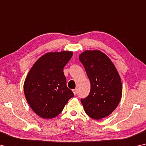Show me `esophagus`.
I'll use <instances>...</instances> for the list:
<instances>
[{"label": "esophagus", "mask_w": 146, "mask_h": 146, "mask_svg": "<svg viewBox=\"0 0 146 146\" xmlns=\"http://www.w3.org/2000/svg\"><path fill=\"white\" fill-rule=\"evenodd\" d=\"M72 91H73L74 94L75 95H76V94H77V89H73Z\"/></svg>", "instance_id": "1"}]
</instances>
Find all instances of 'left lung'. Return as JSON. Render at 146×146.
I'll use <instances>...</instances> for the list:
<instances>
[{"mask_svg": "<svg viewBox=\"0 0 146 146\" xmlns=\"http://www.w3.org/2000/svg\"><path fill=\"white\" fill-rule=\"evenodd\" d=\"M79 59L91 83L89 95L81 99L84 110L94 119L106 117L121 100L120 76L110 58L101 51H86L80 54Z\"/></svg>", "mask_w": 146, "mask_h": 146, "instance_id": "obj_1", "label": "left lung"}]
</instances>
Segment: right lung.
Segmentation results:
<instances>
[{
  "instance_id": "right-lung-1",
  "label": "right lung",
  "mask_w": 146,
  "mask_h": 146,
  "mask_svg": "<svg viewBox=\"0 0 146 146\" xmlns=\"http://www.w3.org/2000/svg\"><path fill=\"white\" fill-rule=\"evenodd\" d=\"M71 51L48 53L36 60L24 83L25 96L38 115L56 117L62 111L73 92L66 86L63 68L71 59Z\"/></svg>"
}]
</instances>
